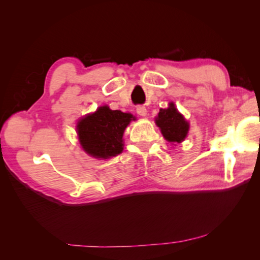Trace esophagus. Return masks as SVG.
Listing matches in <instances>:
<instances>
[{
	"label": "esophagus",
	"mask_w": 260,
	"mask_h": 260,
	"mask_svg": "<svg viewBox=\"0 0 260 260\" xmlns=\"http://www.w3.org/2000/svg\"><path fill=\"white\" fill-rule=\"evenodd\" d=\"M136 112H138L141 117H146L147 116V108L144 105H139L136 108Z\"/></svg>",
	"instance_id": "esophagus-1"
}]
</instances>
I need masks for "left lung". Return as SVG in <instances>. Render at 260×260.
<instances>
[{"mask_svg": "<svg viewBox=\"0 0 260 260\" xmlns=\"http://www.w3.org/2000/svg\"><path fill=\"white\" fill-rule=\"evenodd\" d=\"M155 121L156 125L159 127L162 136L169 142L181 143L186 139L189 131V122L178 111L173 102L169 104V108L159 110Z\"/></svg>", "mask_w": 260, "mask_h": 260, "instance_id": "8db88e82", "label": "left lung"}]
</instances>
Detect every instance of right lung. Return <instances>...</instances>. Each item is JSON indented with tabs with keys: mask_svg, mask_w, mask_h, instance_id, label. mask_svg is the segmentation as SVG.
<instances>
[{
	"mask_svg": "<svg viewBox=\"0 0 260 260\" xmlns=\"http://www.w3.org/2000/svg\"><path fill=\"white\" fill-rule=\"evenodd\" d=\"M132 120H135L133 114L103 105L78 121L79 142L91 157L107 159L119 155L124 149L122 135Z\"/></svg>",
	"mask_w": 260,
	"mask_h": 260,
	"instance_id": "obj_1",
	"label": "right lung"
}]
</instances>
